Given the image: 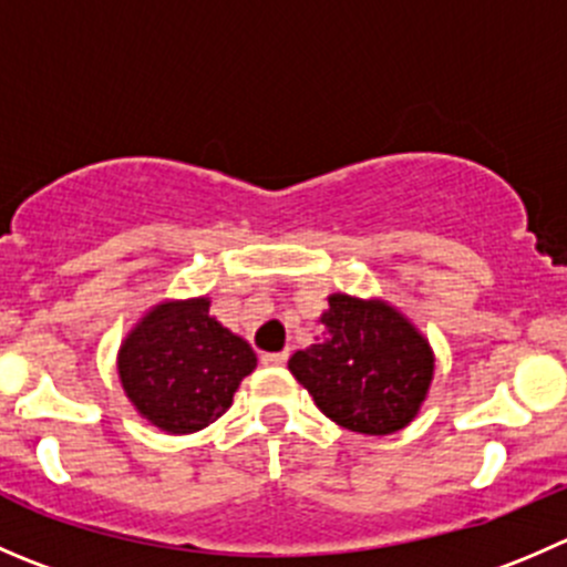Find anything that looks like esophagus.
Returning a JSON list of instances; mask_svg holds the SVG:
<instances>
[{
  "instance_id": "esophagus-1",
  "label": "esophagus",
  "mask_w": 567,
  "mask_h": 567,
  "mask_svg": "<svg viewBox=\"0 0 567 567\" xmlns=\"http://www.w3.org/2000/svg\"><path fill=\"white\" fill-rule=\"evenodd\" d=\"M262 365H285L288 362V351H271V354L260 357Z\"/></svg>"
}]
</instances>
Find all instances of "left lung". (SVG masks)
Segmentation results:
<instances>
[{"instance_id": "8db88e82", "label": "left lung", "mask_w": 567, "mask_h": 567, "mask_svg": "<svg viewBox=\"0 0 567 567\" xmlns=\"http://www.w3.org/2000/svg\"><path fill=\"white\" fill-rule=\"evenodd\" d=\"M318 410L343 430L390 435L415 417L430 390V343L384 301L329 296L321 334L288 360Z\"/></svg>"}]
</instances>
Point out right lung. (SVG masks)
<instances>
[{"instance_id": "obj_1", "label": "right lung", "mask_w": 567, "mask_h": 567, "mask_svg": "<svg viewBox=\"0 0 567 567\" xmlns=\"http://www.w3.org/2000/svg\"><path fill=\"white\" fill-rule=\"evenodd\" d=\"M257 357L210 316V301L157 305L124 340L118 373L137 412L172 435L205 430L233 404Z\"/></svg>"}]
</instances>
